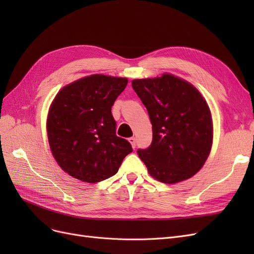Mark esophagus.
I'll use <instances>...</instances> for the list:
<instances>
[{
	"instance_id": "esophagus-1",
	"label": "esophagus",
	"mask_w": 254,
	"mask_h": 254,
	"mask_svg": "<svg viewBox=\"0 0 254 254\" xmlns=\"http://www.w3.org/2000/svg\"><path fill=\"white\" fill-rule=\"evenodd\" d=\"M128 141H129V143L131 144V146H132V148H134L135 147V137H129L128 139Z\"/></svg>"
}]
</instances>
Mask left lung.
<instances>
[{
	"instance_id": "left-lung-1",
	"label": "left lung",
	"mask_w": 254,
	"mask_h": 254,
	"mask_svg": "<svg viewBox=\"0 0 254 254\" xmlns=\"http://www.w3.org/2000/svg\"><path fill=\"white\" fill-rule=\"evenodd\" d=\"M135 93L148 111L152 142L139 149L151 177L174 184L201 170L213 144V120L205 98L190 82L164 73L133 79Z\"/></svg>"
}]
</instances>
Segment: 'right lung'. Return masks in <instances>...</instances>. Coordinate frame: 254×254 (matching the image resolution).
Segmentation results:
<instances>
[{"mask_svg": "<svg viewBox=\"0 0 254 254\" xmlns=\"http://www.w3.org/2000/svg\"><path fill=\"white\" fill-rule=\"evenodd\" d=\"M126 77L92 74L66 84L50 106L47 132L54 159L66 174L88 183L118 173L131 145L115 133L111 107Z\"/></svg>", "mask_w": 254, "mask_h": 254, "instance_id": "1", "label": "right lung"}]
</instances>
